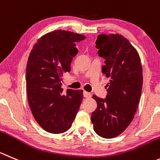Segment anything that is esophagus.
Listing matches in <instances>:
<instances>
[{
	"label": "esophagus",
	"mask_w": 160,
	"mask_h": 160,
	"mask_svg": "<svg viewBox=\"0 0 160 160\" xmlns=\"http://www.w3.org/2000/svg\"><path fill=\"white\" fill-rule=\"evenodd\" d=\"M83 96L85 97V98H91L92 97V95H91L89 92H83Z\"/></svg>",
	"instance_id": "obj_1"
}]
</instances>
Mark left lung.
Listing matches in <instances>:
<instances>
[{
	"label": "left lung",
	"mask_w": 160,
	"mask_h": 160,
	"mask_svg": "<svg viewBox=\"0 0 160 160\" xmlns=\"http://www.w3.org/2000/svg\"><path fill=\"white\" fill-rule=\"evenodd\" d=\"M95 43L98 55L106 60L102 71L110 80L105 99L93 95L97 108L91 120L98 136L114 138L134 118L142 90V65L137 50L122 35L101 34Z\"/></svg>",
	"instance_id": "left-lung-1"
}]
</instances>
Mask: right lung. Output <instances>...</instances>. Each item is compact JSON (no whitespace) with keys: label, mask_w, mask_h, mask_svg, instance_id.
Returning <instances> with one entry per match:
<instances>
[{"label":"right lung","mask_w":160,"mask_h":160,"mask_svg":"<svg viewBox=\"0 0 160 160\" xmlns=\"http://www.w3.org/2000/svg\"><path fill=\"white\" fill-rule=\"evenodd\" d=\"M84 35L65 30L46 33L29 54L26 68L27 94L33 117L46 132L62 133L72 126L83 99V91L67 89L62 77L71 71L76 42Z\"/></svg>","instance_id":"add662e5"}]
</instances>
